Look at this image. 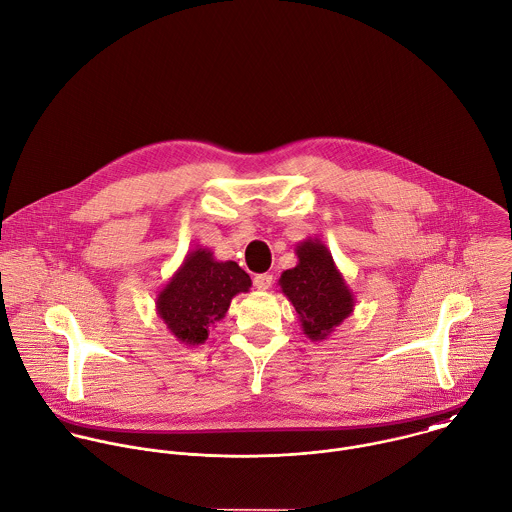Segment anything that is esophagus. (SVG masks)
<instances>
[{
  "label": "esophagus",
  "mask_w": 512,
  "mask_h": 512,
  "mask_svg": "<svg viewBox=\"0 0 512 512\" xmlns=\"http://www.w3.org/2000/svg\"><path fill=\"white\" fill-rule=\"evenodd\" d=\"M271 283H273V275H269V273L255 275V279H253V285H255V289H259V291H267V289L271 287Z\"/></svg>",
  "instance_id": "1"
}]
</instances>
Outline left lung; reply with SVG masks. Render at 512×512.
Here are the masks:
<instances>
[{"label": "left lung", "mask_w": 512, "mask_h": 512, "mask_svg": "<svg viewBox=\"0 0 512 512\" xmlns=\"http://www.w3.org/2000/svg\"><path fill=\"white\" fill-rule=\"evenodd\" d=\"M295 255L297 265L283 271L277 285L295 307L303 335L321 343L353 315L355 293L321 239L299 241Z\"/></svg>", "instance_id": "8db88e82"}]
</instances>
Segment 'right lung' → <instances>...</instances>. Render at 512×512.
I'll return each instance as SVG.
<instances>
[{"label":"right lung","mask_w":512,"mask_h":512,"mask_svg":"<svg viewBox=\"0 0 512 512\" xmlns=\"http://www.w3.org/2000/svg\"><path fill=\"white\" fill-rule=\"evenodd\" d=\"M251 289V277L235 261H219L207 247L191 249L157 291L155 311L167 331L187 347L207 341L231 299Z\"/></svg>","instance_id":"right-lung-1"}]
</instances>
